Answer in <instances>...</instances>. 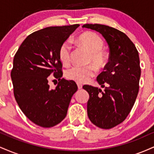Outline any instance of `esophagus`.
Here are the masks:
<instances>
[{
  "mask_svg": "<svg viewBox=\"0 0 154 154\" xmlns=\"http://www.w3.org/2000/svg\"><path fill=\"white\" fill-rule=\"evenodd\" d=\"M77 87H78V89H82V85L79 83H77Z\"/></svg>",
  "mask_w": 154,
  "mask_h": 154,
  "instance_id": "34e87169",
  "label": "esophagus"
}]
</instances>
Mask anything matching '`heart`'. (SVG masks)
Segmentation results:
<instances>
[{
	"label": "heart",
	"mask_w": 154,
	"mask_h": 154,
	"mask_svg": "<svg viewBox=\"0 0 154 154\" xmlns=\"http://www.w3.org/2000/svg\"><path fill=\"white\" fill-rule=\"evenodd\" d=\"M77 42L90 53L88 63L90 65L85 66H75L68 69L66 72V77L70 80L78 83L88 82L98 69L103 68L107 62L106 53L103 51L104 42L98 34L92 32L82 33L77 38ZM59 56L61 62L63 65L69 64L71 61V46L69 44L64 43L61 45L59 51Z\"/></svg>",
	"instance_id": "b5f03b06"
}]
</instances>
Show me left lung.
I'll use <instances>...</instances> for the list:
<instances>
[{
  "instance_id": "1",
  "label": "left lung",
  "mask_w": 154,
  "mask_h": 154,
  "mask_svg": "<svg viewBox=\"0 0 154 154\" xmlns=\"http://www.w3.org/2000/svg\"><path fill=\"white\" fill-rule=\"evenodd\" d=\"M82 27L98 32L109 47V62L97 77L104 91L91 85H84L83 89L90 96L87 111L91 122L100 128L111 129L126 119L135 102L141 74L139 54L130 39L115 28L98 24Z\"/></svg>"
}]
</instances>
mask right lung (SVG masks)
<instances>
[{"mask_svg":"<svg viewBox=\"0 0 154 154\" xmlns=\"http://www.w3.org/2000/svg\"><path fill=\"white\" fill-rule=\"evenodd\" d=\"M79 26H49L35 32L26 37L14 58L11 77L15 99L26 117L43 128L54 127L66 117L77 91L74 81L61 79L59 51ZM52 73L59 80L53 90L48 85Z\"/></svg>","mask_w":154,"mask_h":154,"instance_id":"right-lung-1","label":"right lung"}]
</instances>
